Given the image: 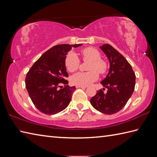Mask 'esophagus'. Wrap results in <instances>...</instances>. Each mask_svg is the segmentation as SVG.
Returning <instances> with one entry per match:
<instances>
[{"instance_id": "34e87169", "label": "esophagus", "mask_w": 157, "mask_h": 157, "mask_svg": "<svg viewBox=\"0 0 157 157\" xmlns=\"http://www.w3.org/2000/svg\"><path fill=\"white\" fill-rule=\"evenodd\" d=\"M76 88H86V86H76Z\"/></svg>"}]
</instances>
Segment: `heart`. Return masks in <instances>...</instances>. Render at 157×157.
I'll list each match as a JSON object with an SVG mask.
<instances>
[{
    "label": "heart",
    "instance_id": "obj_1",
    "mask_svg": "<svg viewBox=\"0 0 157 157\" xmlns=\"http://www.w3.org/2000/svg\"><path fill=\"white\" fill-rule=\"evenodd\" d=\"M81 55L84 61L90 62L88 72H78L73 75L71 81L76 86H86L98 79V73L104 74L107 70V63L101 59L100 52L94 48L88 47L82 50ZM79 59L75 52H70L65 59V65L69 72H73L79 68Z\"/></svg>",
    "mask_w": 157,
    "mask_h": 157
}]
</instances>
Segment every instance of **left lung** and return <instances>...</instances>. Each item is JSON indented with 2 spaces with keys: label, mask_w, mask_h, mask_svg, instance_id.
<instances>
[{
  "label": "left lung",
  "mask_w": 157,
  "mask_h": 157,
  "mask_svg": "<svg viewBox=\"0 0 157 157\" xmlns=\"http://www.w3.org/2000/svg\"><path fill=\"white\" fill-rule=\"evenodd\" d=\"M109 60L110 69L107 76L101 82L108 89L104 93L99 90L90 99L93 107L104 114L112 115L124 107L134 92L136 75L131 65L121 53L109 44L100 46Z\"/></svg>",
  "instance_id": "left-lung-1"
}]
</instances>
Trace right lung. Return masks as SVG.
<instances>
[{
  "mask_svg": "<svg viewBox=\"0 0 157 157\" xmlns=\"http://www.w3.org/2000/svg\"><path fill=\"white\" fill-rule=\"evenodd\" d=\"M82 44L54 46L45 52L27 73L25 87L29 97L38 111L46 115H54L62 111L69 104L75 86L68 84V73L65 59L72 46ZM64 84L63 88L59 86Z\"/></svg>",
  "mask_w": 157,
  "mask_h": 157,
  "instance_id": "obj_1",
  "label": "right lung"
}]
</instances>
